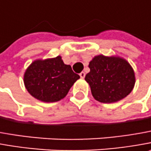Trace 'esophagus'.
<instances>
[{
    "label": "esophagus",
    "mask_w": 151,
    "mask_h": 151,
    "mask_svg": "<svg viewBox=\"0 0 151 151\" xmlns=\"http://www.w3.org/2000/svg\"><path fill=\"white\" fill-rule=\"evenodd\" d=\"M79 75H80L81 78H83L85 77V73L84 72H81L80 73H79Z\"/></svg>",
    "instance_id": "obj_1"
}]
</instances>
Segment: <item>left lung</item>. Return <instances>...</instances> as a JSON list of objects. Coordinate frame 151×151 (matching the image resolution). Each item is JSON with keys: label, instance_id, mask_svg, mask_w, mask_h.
<instances>
[{"label": "left lung", "instance_id": "8db88e82", "mask_svg": "<svg viewBox=\"0 0 151 151\" xmlns=\"http://www.w3.org/2000/svg\"><path fill=\"white\" fill-rule=\"evenodd\" d=\"M85 76L92 95L97 101L112 104L129 95L135 83V74L127 60L117 55L94 56Z\"/></svg>", "mask_w": 151, "mask_h": 151}]
</instances>
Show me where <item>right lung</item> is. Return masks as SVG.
<instances>
[{
  "label": "right lung",
  "mask_w": 151,
  "mask_h": 151,
  "mask_svg": "<svg viewBox=\"0 0 151 151\" xmlns=\"http://www.w3.org/2000/svg\"><path fill=\"white\" fill-rule=\"evenodd\" d=\"M80 77L70 65L63 63L61 56L52 58L36 59L24 73L27 90L39 101L53 103L64 99Z\"/></svg>",
  "instance_id": "1"
}]
</instances>
